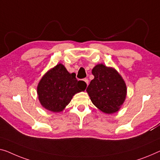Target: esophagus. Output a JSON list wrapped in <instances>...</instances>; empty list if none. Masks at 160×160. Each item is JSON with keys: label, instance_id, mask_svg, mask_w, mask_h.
<instances>
[{"label": "esophagus", "instance_id": "obj_1", "mask_svg": "<svg viewBox=\"0 0 160 160\" xmlns=\"http://www.w3.org/2000/svg\"><path fill=\"white\" fill-rule=\"evenodd\" d=\"M83 81H84V82L86 83V85L88 87V78H84V79H83Z\"/></svg>", "mask_w": 160, "mask_h": 160}]
</instances>
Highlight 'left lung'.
<instances>
[{
  "mask_svg": "<svg viewBox=\"0 0 160 160\" xmlns=\"http://www.w3.org/2000/svg\"><path fill=\"white\" fill-rule=\"evenodd\" d=\"M94 79L87 88L92 103L106 113L118 111L124 101L126 86L121 75L113 68L98 65L92 69Z\"/></svg>",
  "mask_w": 160,
  "mask_h": 160,
  "instance_id": "left-lung-1",
  "label": "left lung"
}]
</instances>
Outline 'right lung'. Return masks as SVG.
Instances as JSON below:
<instances>
[{"instance_id": "right-lung-1", "label": "right lung", "mask_w": 160, "mask_h": 160, "mask_svg": "<svg viewBox=\"0 0 160 160\" xmlns=\"http://www.w3.org/2000/svg\"><path fill=\"white\" fill-rule=\"evenodd\" d=\"M84 81L78 80L75 73H69L62 64L49 70L37 87L40 103L47 110L59 112L65 108L77 92L85 90Z\"/></svg>"}]
</instances>
